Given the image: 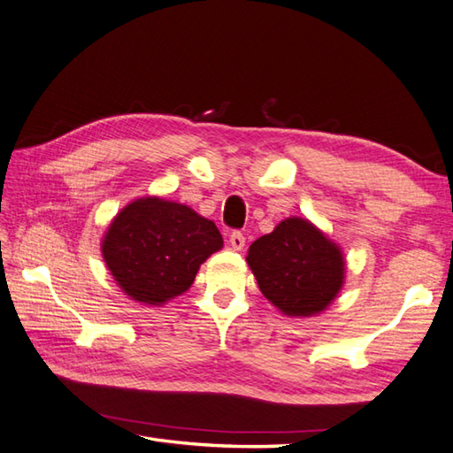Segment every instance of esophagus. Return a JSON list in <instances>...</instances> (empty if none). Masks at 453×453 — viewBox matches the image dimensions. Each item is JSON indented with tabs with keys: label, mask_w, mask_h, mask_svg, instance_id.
<instances>
[{
	"label": "esophagus",
	"mask_w": 453,
	"mask_h": 453,
	"mask_svg": "<svg viewBox=\"0 0 453 453\" xmlns=\"http://www.w3.org/2000/svg\"><path fill=\"white\" fill-rule=\"evenodd\" d=\"M229 245H232L235 251H242L245 245V235L242 232H232V235H229Z\"/></svg>",
	"instance_id": "34e87169"
}]
</instances>
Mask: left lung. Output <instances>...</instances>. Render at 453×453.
<instances>
[{
  "mask_svg": "<svg viewBox=\"0 0 453 453\" xmlns=\"http://www.w3.org/2000/svg\"><path fill=\"white\" fill-rule=\"evenodd\" d=\"M257 285L287 317H312L334 301L344 283L339 245L303 218H287L250 245Z\"/></svg>",
  "mask_w": 453,
  "mask_h": 453,
  "instance_id": "1",
  "label": "left lung"
}]
</instances>
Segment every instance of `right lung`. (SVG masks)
<instances>
[{
    "label": "right lung",
    "instance_id": "add662e5",
    "mask_svg": "<svg viewBox=\"0 0 453 453\" xmlns=\"http://www.w3.org/2000/svg\"><path fill=\"white\" fill-rule=\"evenodd\" d=\"M224 248L210 219L156 196L122 208L103 237V257L130 299L158 307L190 289L202 263Z\"/></svg>",
    "mask_w": 453,
    "mask_h": 453
}]
</instances>
